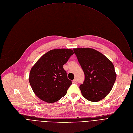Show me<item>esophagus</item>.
Masks as SVG:
<instances>
[{"mask_svg": "<svg viewBox=\"0 0 133 133\" xmlns=\"http://www.w3.org/2000/svg\"><path fill=\"white\" fill-rule=\"evenodd\" d=\"M77 79H76V78L74 79L72 81V83H75H75H77Z\"/></svg>", "mask_w": 133, "mask_h": 133, "instance_id": "obj_1", "label": "esophagus"}]
</instances>
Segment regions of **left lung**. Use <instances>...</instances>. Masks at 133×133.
<instances>
[{"label": "left lung", "instance_id": "left-lung-1", "mask_svg": "<svg viewBox=\"0 0 133 133\" xmlns=\"http://www.w3.org/2000/svg\"><path fill=\"white\" fill-rule=\"evenodd\" d=\"M84 72L85 81L79 88L86 99L97 102L111 91L116 79L112 63L98 51L89 48H74Z\"/></svg>", "mask_w": 133, "mask_h": 133}]
</instances>
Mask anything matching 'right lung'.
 Returning <instances> with one entry per match:
<instances>
[{"label":"right lung","mask_w":133,"mask_h":133,"mask_svg":"<svg viewBox=\"0 0 133 133\" xmlns=\"http://www.w3.org/2000/svg\"><path fill=\"white\" fill-rule=\"evenodd\" d=\"M73 54L71 49H52L43 55L32 67L29 82L39 99L52 103L66 94L72 83L63 65Z\"/></svg>","instance_id":"obj_1"}]
</instances>
